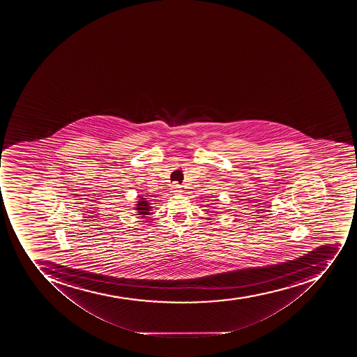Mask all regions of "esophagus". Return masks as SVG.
Listing matches in <instances>:
<instances>
[{
    "instance_id": "1",
    "label": "esophagus",
    "mask_w": 357,
    "mask_h": 357,
    "mask_svg": "<svg viewBox=\"0 0 357 357\" xmlns=\"http://www.w3.org/2000/svg\"><path fill=\"white\" fill-rule=\"evenodd\" d=\"M181 185L178 183H173V185H172V191L173 192H181Z\"/></svg>"
}]
</instances>
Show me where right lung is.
<instances>
[{
    "label": "right lung",
    "instance_id": "1",
    "mask_svg": "<svg viewBox=\"0 0 357 357\" xmlns=\"http://www.w3.org/2000/svg\"><path fill=\"white\" fill-rule=\"evenodd\" d=\"M152 208L153 206H151L149 201H146L145 197H139L135 208V210L137 211L136 213H137V215H139L138 218H146V215L151 214V208Z\"/></svg>",
    "mask_w": 357,
    "mask_h": 357
}]
</instances>
